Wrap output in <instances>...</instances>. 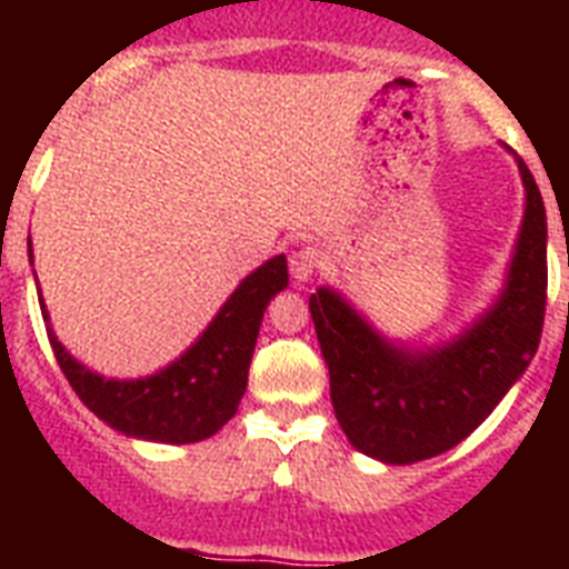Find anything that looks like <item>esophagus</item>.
I'll list each match as a JSON object with an SVG mask.
<instances>
[{
	"label": "esophagus",
	"mask_w": 569,
	"mask_h": 569,
	"mask_svg": "<svg viewBox=\"0 0 569 569\" xmlns=\"http://www.w3.org/2000/svg\"><path fill=\"white\" fill-rule=\"evenodd\" d=\"M321 266L319 248H312V244H301L298 250H292V257H289V271L298 283H307Z\"/></svg>",
	"instance_id": "obj_1"
}]
</instances>
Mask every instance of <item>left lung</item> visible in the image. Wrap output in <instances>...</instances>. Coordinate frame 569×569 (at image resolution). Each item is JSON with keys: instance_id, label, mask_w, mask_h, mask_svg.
Wrapping results in <instances>:
<instances>
[{"instance_id": "8db88e82", "label": "left lung", "mask_w": 569, "mask_h": 569, "mask_svg": "<svg viewBox=\"0 0 569 569\" xmlns=\"http://www.w3.org/2000/svg\"><path fill=\"white\" fill-rule=\"evenodd\" d=\"M520 173L526 218L508 286L493 310L449 346H389L337 292L310 295L333 413L369 458L416 463L455 449L493 413L538 351L547 316V209L522 159Z\"/></svg>"}]
</instances>
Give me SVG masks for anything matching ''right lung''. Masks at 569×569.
<instances>
[{
    "label": "right lung",
    "instance_id": "obj_1",
    "mask_svg": "<svg viewBox=\"0 0 569 569\" xmlns=\"http://www.w3.org/2000/svg\"><path fill=\"white\" fill-rule=\"evenodd\" d=\"M31 257V241H29ZM289 283L286 257L268 259L223 303L203 337L159 375L141 380H106L76 363L49 333L64 378L82 405L114 431L150 442H200L230 422L248 389V369L268 301ZM43 319L49 325L47 307Z\"/></svg>",
    "mask_w": 569,
    "mask_h": 569
}]
</instances>
